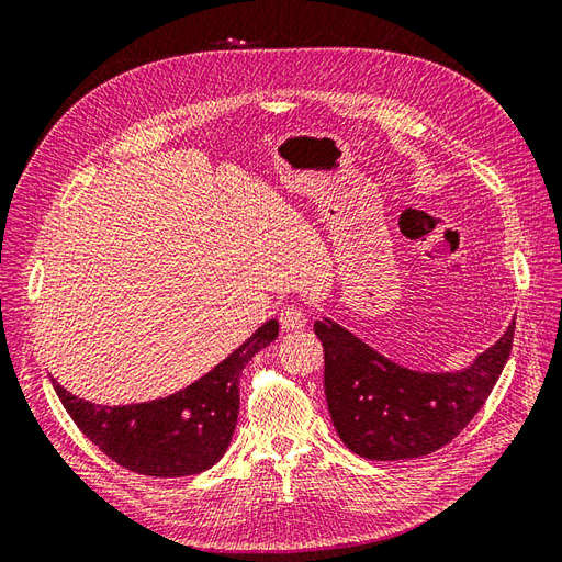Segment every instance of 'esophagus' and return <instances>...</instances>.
<instances>
[{"instance_id":"esophagus-1","label":"esophagus","mask_w":562,"mask_h":562,"mask_svg":"<svg viewBox=\"0 0 562 562\" xmlns=\"http://www.w3.org/2000/svg\"><path fill=\"white\" fill-rule=\"evenodd\" d=\"M279 321L283 330H300L304 328V323H307V316H304V312L297 310L295 304H285L279 314Z\"/></svg>"}]
</instances>
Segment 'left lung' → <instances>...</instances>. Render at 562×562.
Masks as SVG:
<instances>
[{
    "label": "left lung",
    "instance_id": "obj_1",
    "mask_svg": "<svg viewBox=\"0 0 562 562\" xmlns=\"http://www.w3.org/2000/svg\"><path fill=\"white\" fill-rule=\"evenodd\" d=\"M516 321L462 370L403 368L339 323L323 318V389L342 443L366 459L396 462L448 446L495 389L514 345Z\"/></svg>",
    "mask_w": 562,
    "mask_h": 562
}]
</instances>
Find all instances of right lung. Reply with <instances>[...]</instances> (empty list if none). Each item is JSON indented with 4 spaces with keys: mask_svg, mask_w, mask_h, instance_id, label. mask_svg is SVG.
<instances>
[{
    "mask_svg": "<svg viewBox=\"0 0 562 562\" xmlns=\"http://www.w3.org/2000/svg\"><path fill=\"white\" fill-rule=\"evenodd\" d=\"M277 335L279 321L271 318L194 384L157 401L110 407L72 396L56 380L54 389L81 434L119 467L180 479L211 469L225 454L239 417L241 370Z\"/></svg>",
    "mask_w": 562,
    "mask_h": 562,
    "instance_id": "add662e5",
    "label": "right lung"
}]
</instances>
